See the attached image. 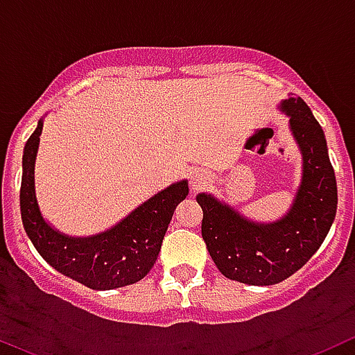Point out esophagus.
Masks as SVG:
<instances>
[{
    "mask_svg": "<svg viewBox=\"0 0 355 355\" xmlns=\"http://www.w3.org/2000/svg\"><path fill=\"white\" fill-rule=\"evenodd\" d=\"M208 174H206L202 168H196V171L190 172V187L193 188V190H199V188L205 187L206 183H208Z\"/></svg>",
    "mask_w": 355,
    "mask_h": 355,
    "instance_id": "esophagus-1",
    "label": "esophagus"
}]
</instances>
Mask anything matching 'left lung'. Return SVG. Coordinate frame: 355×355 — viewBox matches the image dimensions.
<instances>
[{"mask_svg":"<svg viewBox=\"0 0 355 355\" xmlns=\"http://www.w3.org/2000/svg\"><path fill=\"white\" fill-rule=\"evenodd\" d=\"M302 153V181L290 211L270 224L252 222L209 193H199L202 240L227 279L252 286L281 283L320 249L338 208V187L322 126L302 97L281 103Z\"/></svg>","mask_w":355,"mask_h":355,"instance_id":"left-lung-1","label":"left lung"}]
</instances>
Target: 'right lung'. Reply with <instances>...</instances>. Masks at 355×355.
<instances>
[{
  "label": "right lung",
  "mask_w": 355,
  "mask_h": 355,
  "mask_svg": "<svg viewBox=\"0 0 355 355\" xmlns=\"http://www.w3.org/2000/svg\"><path fill=\"white\" fill-rule=\"evenodd\" d=\"M42 121L24 146L21 218L37 252L60 274L92 290H114L139 283L158 259L175 206L188 196V181H178L105 233L67 236L44 220L35 197V158Z\"/></svg>",
  "instance_id": "right-lung-1"
}]
</instances>
